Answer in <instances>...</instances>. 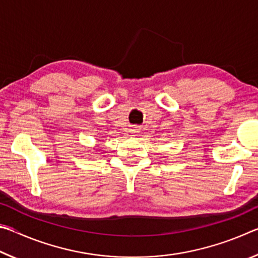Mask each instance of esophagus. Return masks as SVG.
<instances>
[{
    "label": "esophagus",
    "mask_w": 258,
    "mask_h": 258,
    "mask_svg": "<svg viewBox=\"0 0 258 258\" xmlns=\"http://www.w3.org/2000/svg\"><path fill=\"white\" fill-rule=\"evenodd\" d=\"M139 133V127L138 126H134V127H132V130H131V134L133 135V137H135V135H138Z\"/></svg>",
    "instance_id": "obj_1"
}]
</instances>
